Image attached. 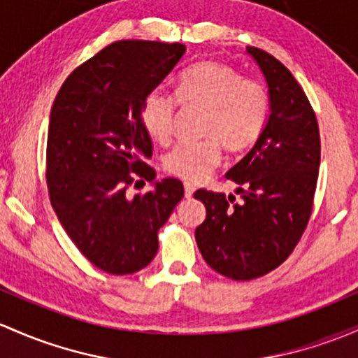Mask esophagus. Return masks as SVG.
<instances>
[{
	"mask_svg": "<svg viewBox=\"0 0 358 358\" xmlns=\"http://www.w3.org/2000/svg\"><path fill=\"white\" fill-rule=\"evenodd\" d=\"M183 187H185V197H187V199H190L192 195H194V192H195V187L192 185V183H189V182H187L185 185H183Z\"/></svg>",
	"mask_w": 358,
	"mask_h": 358,
	"instance_id": "esophagus-1",
	"label": "esophagus"
}]
</instances>
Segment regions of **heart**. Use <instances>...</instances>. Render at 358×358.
Returning <instances> with one entry per match:
<instances>
[{
	"label": "heart",
	"mask_w": 358,
	"mask_h": 358,
	"mask_svg": "<svg viewBox=\"0 0 358 358\" xmlns=\"http://www.w3.org/2000/svg\"><path fill=\"white\" fill-rule=\"evenodd\" d=\"M178 101L206 108L202 130L208 137L180 142L163 159L168 173L189 182L206 178L220 164L221 141L229 150H243L261 137L268 123L266 85L220 62H201L183 70L176 96L161 87L148 94L142 104V123L156 142L166 144L171 138Z\"/></svg>",
	"instance_id": "1"
}]
</instances>
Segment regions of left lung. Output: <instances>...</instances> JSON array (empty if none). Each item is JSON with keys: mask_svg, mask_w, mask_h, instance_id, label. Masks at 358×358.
Returning a JSON list of instances; mask_svg holds the SVG:
<instances>
[{"mask_svg": "<svg viewBox=\"0 0 358 358\" xmlns=\"http://www.w3.org/2000/svg\"><path fill=\"white\" fill-rule=\"evenodd\" d=\"M269 89V118L255 145L227 173L235 195L197 190L206 220L195 229L199 250L214 271L243 281L283 264L312 214L321 138L315 113L289 70L269 52L247 48Z\"/></svg>", "mask_w": 358, "mask_h": 358, "instance_id": "left-lung-1", "label": "left lung"}]
</instances>
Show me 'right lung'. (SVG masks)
<instances>
[{
	"label": "right lung",
	"mask_w": 358,
	"mask_h": 358,
	"mask_svg": "<svg viewBox=\"0 0 358 358\" xmlns=\"http://www.w3.org/2000/svg\"><path fill=\"white\" fill-rule=\"evenodd\" d=\"M185 50L180 43L116 41L71 71L52 103L46 149L51 206L82 255L104 273L144 269L159 247L157 231L183 197L176 178L155 182L152 191L134 198L126 189L138 178H156L145 164L152 142L142 104Z\"/></svg>",
	"instance_id": "right-lung-1"
}]
</instances>
